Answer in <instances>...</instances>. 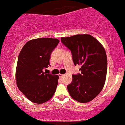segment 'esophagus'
I'll use <instances>...</instances> for the list:
<instances>
[{"mask_svg":"<svg viewBox=\"0 0 125 125\" xmlns=\"http://www.w3.org/2000/svg\"><path fill=\"white\" fill-rule=\"evenodd\" d=\"M63 74H59V77L60 78H61V77H63Z\"/></svg>","mask_w":125,"mask_h":125,"instance_id":"obj_1","label":"esophagus"}]
</instances>
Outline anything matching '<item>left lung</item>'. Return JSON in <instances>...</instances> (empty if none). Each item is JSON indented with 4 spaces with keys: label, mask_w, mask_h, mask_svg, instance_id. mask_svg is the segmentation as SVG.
<instances>
[{
    "label": "left lung",
    "mask_w": 125,
    "mask_h": 125,
    "mask_svg": "<svg viewBox=\"0 0 125 125\" xmlns=\"http://www.w3.org/2000/svg\"><path fill=\"white\" fill-rule=\"evenodd\" d=\"M61 42L71 51L74 65H81L80 74L73 75L67 86L73 99L80 103L91 101L101 92L107 73V57L100 42L89 34L61 37Z\"/></svg>",
    "instance_id": "left-lung-1"
}]
</instances>
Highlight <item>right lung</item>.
I'll list each match as a JSON object with an SVG mask.
<instances>
[{
  "label": "right lung",
  "instance_id": "obj_1",
  "mask_svg": "<svg viewBox=\"0 0 125 125\" xmlns=\"http://www.w3.org/2000/svg\"><path fill=\"white\" fill-rule=\"evenodd\" d=\"M57 39L39 38L26 42L17 60L16 77L19 90L33 103H43L52 98L59 75L43 73L50 66L51 52L57 46Z\"/></svg>",
  "mask_w": 125,
  "mask_h": 125
}]
</instances>
